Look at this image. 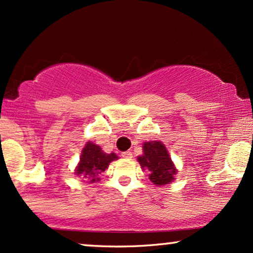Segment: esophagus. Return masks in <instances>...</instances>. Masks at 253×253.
<instances>
[{
  "mask_svg": "<svg viewBox=\"0 0 253 253\" xmlns=\"http://www.w3.org/2000/svg\"><path fill=\"white\" fill-rule=\"evenodd\" d=\"M121 156L125 157V158H132L133 157V154H132V151L127 150V151H124V153L121 154Z\"/></svg>",
  "mask_w": 253,
  "mask_h": 253,
  "instance_id": "34e87169",
  "label": "esophagus"
}]
</instances>
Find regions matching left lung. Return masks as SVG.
<instances>
[{
	"label": "left lung",
	"mask_w": 253,
	"mask_h": 253,
	"mask_svg": "<svg viewBox=\"0 0 253 253\" xmlns=\"http://www.w3.org/2000/svg\"><path fill=\"white\" fill-rule=\"evenodd\" d=\"M141 168L149 171V179L157 186L170 184L174 180V168L166 146L161 141L143 143V155L137 156Z\"/></svg>",
	"instance_id": "8db88e82"
}]
</instances>
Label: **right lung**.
<instances>
[{
	"label": "right lung",
	"instance_id": "add662e5",
	"mask_svg": "<svg viewBox=\"0 0 253 253\" xmlns=\"http://www.w3.org/2000/svg\"><path fill=\"white\" fill-rule=\"evenodd\" d=\"M118 160L114 153L106 154L102 148L92 142H87L81 154L80 163L75 173L90 183L99 180V176L109 168L111 162Z\"/></svg>",
	"mask_w": 253,
	"mask_h": 253
}]
</instances>
